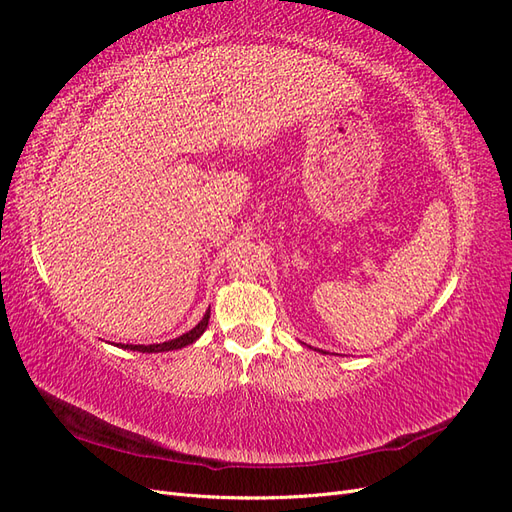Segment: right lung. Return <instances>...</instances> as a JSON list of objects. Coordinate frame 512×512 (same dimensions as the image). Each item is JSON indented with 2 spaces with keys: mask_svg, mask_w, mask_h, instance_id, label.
Masks as SVG:
<instances>
[{
  "mask_svg": "<svg viewBox=\"0 0 512 512\" xmlns=\"http://www.w3.org/2000/svg\"><path fill=\"white\" fill-rule=\"evenodd\" d=\"M209 316H211V307L207 309L205 316H203V320H200L192 331L183 333V335H179V337H175V339H170V342L149 344V346H143V344H138V346H136V344H126V346H121V348L136 350V352H168V350H179V348H183V346H190V344H194L196 339L205 333L207 324H209Z\"/></svg>",
  "mask_w": 512,
  "mask_h": 512,
  "instance_id": "right-lung-1",
  "label": "right lung"
}]
</instances>
